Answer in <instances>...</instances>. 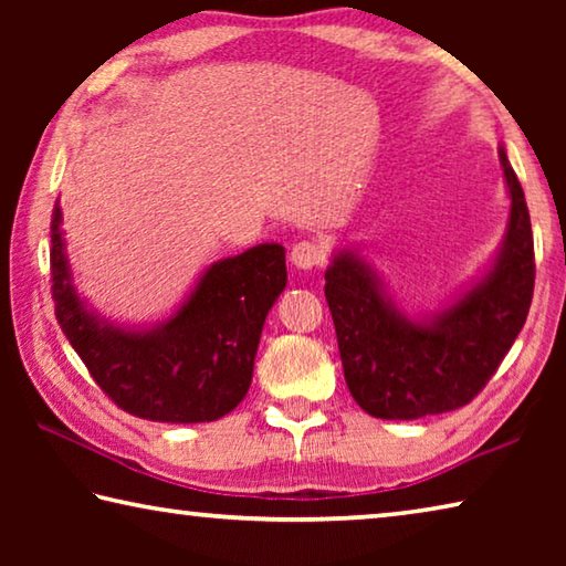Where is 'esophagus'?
Returning <instances> with one entry per match:
<instances>
[{"instance_id":"obj_1","label":"esophagus","mask_w":566,"mask_h":566,"mask_svg":"<svg viewBox=\"0 0 566 566\" xmlns=\"http://www.w3.org/2000/svg\"><path fill=\"white\" fill-rule=\"evenodd\" d=\"M290 262L296 270H314L324 262V247L319 242H312V239L296 242L290 252Z\"/></svg>"}]
</instances>
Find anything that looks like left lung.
Segmentation results:
<instances>
[{
	"label": "left lung",
	"instance_id": "1",
	"mask_svg": "<svg viewBox=\"0 0 566 566\" xmlns=\"http://www.w3.org/2000/svg\"><path fill=\"white\" fill-rule=\"evenodd\" d=\"M510 219L482 272L434 312L411 317L357 247L324 272L344 379L377 419H419L472 401L522 332L534 292V239L520 179L500 145Z\"/></svg>",
	"mask_w": 566,
	"mask_h": 566
}]
</instances>
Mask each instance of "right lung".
Segmentation results:
<instances>
[{
  "instance_id": "add662e5",
  "label": "right lung",
  "mask_w": 566,
  "mask_h": 566,
  "mask_svg": "<svg viewBox=\"0 0 566 566\" xmlns=\"http://www.w3.org/2000/svg\"><path fill=\"white\" fill-rule=\"evenodd\" d=\"M60 202L52 212V296L66 339L114 405L169 424L214 421L252 385L264 319L286 286L284 247L256 244L199 272L167 319L104 317L76 290Z\"/></svg>"
}]
</instances>
